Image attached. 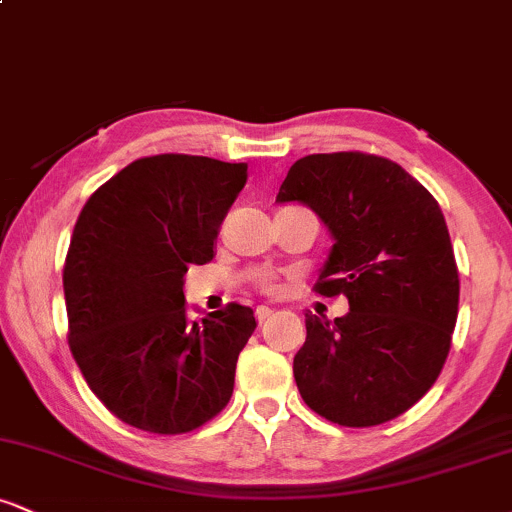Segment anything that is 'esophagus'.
Segmentation results:
<instances>
[{
  "instance_id": "esophagus-1",
  "label": "esophagus",
  "mask_w": 512,
  "mask_h": 512,
  "mask_svg": "<svg viewBox=\"0 0 512 512\" xmlns=\"http://www.w3.org/2000/svg\"><path fill=\"white\" fill-rule=\"evenodd\" d=\"M272 313H274V310L269 308V305H257V308H255L257 322H264V320H267V317H272Z\"/></svg>"
}]
</instances>
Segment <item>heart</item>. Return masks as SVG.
<instances>
[{
    "mask_svg": "<svg viewBox=\"0 0 512 512\" xmlns=\"http://www.w3.org/2000/svg\"><path fill=\"white\" fill-rule=\"evenodd\" d=\"M255 281H257V286H260V289L267 291V293H274L276 289H279V284H276L274 274L272 272H264V269H260V272H255Z\"/></svg>",
    "mask_w": 512,
    "mask_h": 512,
    "instance_id": "1",
    "label": "heart"
}]
</instances>
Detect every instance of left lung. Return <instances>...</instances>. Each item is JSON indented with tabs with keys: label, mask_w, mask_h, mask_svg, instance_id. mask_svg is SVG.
Wrapping results in <instances>:
<instances>
[{
	"label": "left lung",
	"mask_w": 512,
	"mask_h": 512,
	"mask_svg": "<svg viewBox=\"0 0 512 512\" xmlns=\"http://www.w3.org/2000/svg\"><path fill=\"white\" fill-rule=\"evenodd\" d=\"M276 202H303L330 228L315 291L349 301L334 322L305 313L293 358L303 402L339 426L397 419L436 383L457 322L460 276L438 202L395 161L361 151L298 158Z\"/></svg>",
	"instance_id": "8db88e82"
}]
</instances>
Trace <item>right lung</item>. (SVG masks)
<instances>
[{"mask_svg":"<svg viewBox=\"0 0 512 512\" xmlns=\"http://www.w3.org/2000/svg\"><path fill=\"white\" fill-rule=\"evenodd\" d=\"M245 180V163L137 158L76 219L62 274L69 349L93 395L129 426L158 436L195 431L233 395L255 315L228 303L190 322L182 276L214 257Z\"/></svg>","mask_w":512,"mask_h":512,"instance_id":"1","label":"right lung"}]
</instances>
